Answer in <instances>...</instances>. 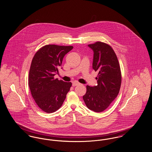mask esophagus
<instances>
[{"instance_id":"esophagus-1","label":"esophagus","mask_w":152,"mask_h":152,"mask_svg":"<svg viewBox=\"0 0 152 152\" xmlns=\"http://www.w3.org/2000/svg\"><path fill=\"white\" fill-rule=\"evenodd\" d=\"M80 83L77 81H73L72 83V86L73 87H75V86H77L78 85H79Z\"/></svg>"}]
</instances>
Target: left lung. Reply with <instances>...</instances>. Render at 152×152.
I'll return each instance as SVG.
<instances>
[{
  "mask_svg": "<svg viewBox=\"0 0 152 152\" xmlns=\"http://www.w3.org/2000/svg\"><path fill=\"white\" fill-rule=\"evenodd\" d=\"M94 51L92 67L98 71L97 85L87 86V92L83 98L87 108L96 112L108 108L119 93L121 73L116 53L108 44L97 42L89 44Z\"/></svg>",
  "mask_w": 152,
  "mask_h": 152,
  "instance_id": "obj_1",
  "label": "left lung"
}]
</instances>
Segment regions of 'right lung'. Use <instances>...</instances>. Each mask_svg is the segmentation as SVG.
I'll list each match as a JSON object with an SVG mask.
<instances>
[{
  "label": "right lung",
  "instance_id": "obj_1",
  "mask_svg": "<svg viewBox=\"0 0 152 152\" xmlns=\"http://www.w3.org/2000/svg\"><path fill=\"white\" fill-rule=\"evenodd\" d=\"M73 46L46 45L36 52L30 66L28 85L38 107L46 113L60 108L72 86L71 82L55 79L63 58Z\"/></svg>",
  "mask_w": 152,
  "mask_h": 152
}]
</instances>
